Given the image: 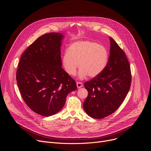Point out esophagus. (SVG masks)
<instances>
[{
	"instance_id": "34e87169",
	"label": "esophagus",
	"mask_w": 151,
	"mask_h": 151,
	"mask_svg": "<svg viewBox=\"0 0 151 151\" xmlns=\"http://www.w3.org/2000/svg\"><path fill=\"white\" fill-rule=\"evenodd\" d=\"M76 85H77L78 88H80L83 87V83L82 82H76Z\"/></svg>"
}]
</instances>
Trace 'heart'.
<instances>
[{
  "instance_id": "b5f03b06",
  "label": "heart",
  "mask_w": 151,
  "mask_h": 151,
  "mask_svg": "<svg viewBox=\"0 0 151 151\" xmlns=\"http://www.w3.org/2000/svg\"><path fill=\"white\" fill-rule=\"evenodd\" d=\"M107 49L97 42L90 40H79L70 45L64 52L62 64L65 72L70 76L76 74L80 66L78 76L83 79L88 75L94 78L105 69L108 61Z\"/></svg>"
}]
</instances>
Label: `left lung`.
Segmentation results:
<instances>
[{"mask_svg": "<svg viewBox=\"0 0 151 151\" xmlns=\"http://www.w3.org/2000/svg\"><path fill=\"white\" fill-rule=\"evenodd\" d=\"M110 55L104 70L84 83L88 94L83 109L90 116L101 119L115 112L130 88V66L124 51L111 37Z\"/></svg>", "mask_w": 151, "mask_h": 151, "instance_id": "left-lung-1", "label": "left lung"}]
</instances>
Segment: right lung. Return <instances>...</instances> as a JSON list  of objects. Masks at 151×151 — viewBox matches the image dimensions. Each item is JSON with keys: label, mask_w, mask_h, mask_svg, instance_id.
Here are the masks:
<instances>
[{"label": "right lung", "mask_w": 151, "mask_h": 151, "mask_svg": "<svg viewBox=\"0 0 151 151\" xmlns=\"http://www.w3.org/2000/svg\"><path fill=\"white\" fill-rule=\"evenodd\" d=\"M64 35L49 33L32 44L21 57L16 79L26 104L35 113L49 116L65 104L76 83L62 68L60 47Z\"/></svg>", "instance_id": "1"}]
</instances>
